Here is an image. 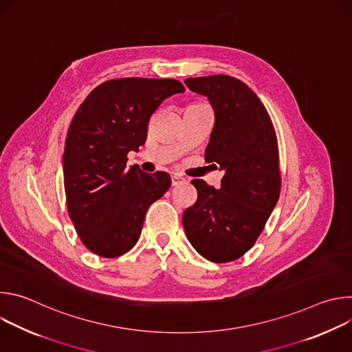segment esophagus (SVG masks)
I'll return each instance as SVG.
<instances>
[{"mask_svg": "<svg viewBox=\"0 0 352 352\" xmlns=\"http://www.w3.org/2000/svg\"><path fill=\"white\" fill-rule=\"evenodd\" d=\"M184 182H185V178H182L181 175H178V174L171 175V185H173V186H178V185H181V184H184Z\"/></svg>", "mask_w": 352, "mask_h": 352, "instance_id": "esophagus-1", "label": "esophagus"}]
</instances>
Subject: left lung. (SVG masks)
<instances>
[{
  "mask_svg": "<svg viewBox=\"0 0 352 352\" xmlns=\"http://www.w3.org/2000/svg\"><path fill=\"white\" fill-rule=\"evenodd\" d=\"M185 85L208 97L214 111L205 159L217 163L224 177L220 188L192 181L197 199L184 212L182 224L199 255L226 263L252 248L277 205V138L265 106L243 82L213 75L188 78Z\"/></svg>",
  "mask_w": 352,
  "mask_h": 352,
  "instance_id": "1",
  "label": "left lung"
}]
</instances>
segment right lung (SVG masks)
Masks as SVG:
<instances>
[{
	"label": "right lung",
	"instance_id": "1",
	"mask_svg": "<svg viewBox=\"0 0 352 352\" xmlns=\"http://www.w3.org/2000/svg\"><path fill=\"white\" fill-rule=\"evenodd\" d=\"M185 87L175 79L107 80L85 98L69 125L63 173L69 217L93 254L118 258L138 242L148 206L170 188L164 171L126 166L152 114Z\"/></svg>",
	"mask_w": 352,
	"mask_h": 352
}]
</instances>
